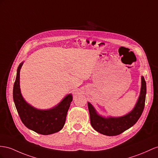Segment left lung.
Returning <instances> with one entry per match:
<instances>
[{
	"label": "left lung",
	"mask_w": 158,
	"mask_h": 158,
	"mask_svg": "<svg viewBox=\"0 0 158 158\" xmlns=\"http://www.w3.org/2000/svg\"><path fill=\"white\" fill-rule=\"evenodd\" d=\"M146 95V82L143 76H141V86L138 100L133 110L127 114L119 118H103L97 113L95 109L88 102V109L90 115L92 127L95 130L103 135L114 136L121 134L132 127L142 114Z\"/></svg>",
	"instance_id": "1"
}]
</instances>
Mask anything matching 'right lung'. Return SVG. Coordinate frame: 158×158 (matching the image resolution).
Wrapping results in <instances>:
<instances>
[{
	"label": "right lung",
	"mask_w": 158,
	"mask_h": 158,
	"mask_svg": "<svg viewBox=\"0 0 158 158\" xmlns=\"http://www.w3.org/2000/svg\"><path fill=\"white\" fill-rule=\"evenodd\" d=\"M23 62L19 64L13 87V100L22 122L25 126L42 135H50L59 131L64 123L69 108L73 101L71 94L67 95L57 106L49 110H38L26 102L20 89V70Z\"/></svg>",
	"instance_id": "right-lung-1"
}]
</instances>
